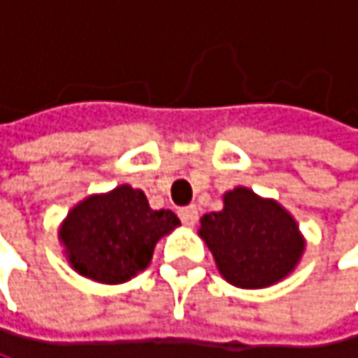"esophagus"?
Returning <instances> with one entry per match:
<instances>
[{"label": "esophagus", "instance_id": "1", "mask_svg": "<svg viewBox=\"0 0 358 358\" xmlns=\"http://www.w3.org/2000/svg\"><path fill=\"white\" fill-rule=\"evenodd\" d=\"M178 216H180V220H182L187 227H195L197 220H199V208H197V206L180 208V210H178Z\"/></svg>", "mask_w": 358, "mask_h": 358}]
</instances>
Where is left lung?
I'll return each instance as SVG.
<instances>
[{
    "label": "left lung",
    "instance_id": "8db88e82",
    "mask_svg": "<svg viewBox=\"0 0 358 358\" xmlns=\"http://www.w3.org/2000/svg\"><path fill=\"white\" fill-rule=\"evenodd\" d=\"M199 235L222 277L245 289L268 287L298 264L304 241L296 220L275 201L248 189L224 195V210L201 218Z\"/></svg>",
    "mask_w": 358,
    "mask_h": 358
}]
</instances>
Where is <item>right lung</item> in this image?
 I'll use <instances>...</instances> for the list:
<instances>
[{
    "mask_svg": "<svg viewBox=\"0 0 358 358\" xmlns=\"http://www.w3.org/2000/svg\"><path fill=\"white\" fill-rule=\"evenodd\" d=\"M171 210H150L142 191L123 185L79 203L60 239L71 266L100 283H123L146 268L159 237L178 227Z\"/></svg>",
    "mask_w": 358,
    "mask_h": 358,
    "instance_id": "obj_1",
    "label": "right lung"
}]
</instances>
